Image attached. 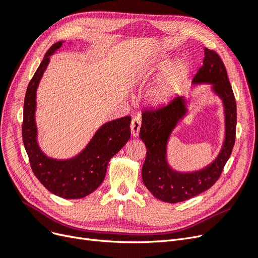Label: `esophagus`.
<instances>
[{
    "label": "esophagus",
    "mask_w": 258,
    "mask_h": 258,
    "mask_svg": "<svg viewBox=\"0 0 258 258\" xmlns=\"http://www.w3.org/2000/svg\"><path fill=\"white\" fill-rule=\"evenodd\" d=\"M141 117L139 116H135L134 118L131 120L130 123V128H131V135L134 137H138L139 136V132H140V128H141Z\"/></svg>",
    "instance_id": "34e87169"
}]
</instances>
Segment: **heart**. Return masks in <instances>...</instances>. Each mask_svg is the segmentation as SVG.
I'll return each instance as SVG.
<instances>
[{
  "instance_id": "obj_1",
  "label": "heart",
  "mask_w": 258,
  "mask_h": 258,
  "mask_svg": "<svg viewBox=\"0 0 258 258\" xmlns=\"http://www.w3.org/2000/svg\"><path fill=\"white\" fill-rule=\"evenodd\" d=\"M184 73L185 67L181 62H175L169 66L150 90L151 100L154 102H163L167 100L178 87Z\"/></svg>"
}]
</instances>
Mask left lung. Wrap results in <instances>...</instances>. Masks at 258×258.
Masks as SVG:
<instances>
[{"label":"left lung","instance_id":"8db88e82","mask_svg":"<svg viewBox=\"0 0 258 258\" xmlns=\"http://www.w3.org/2000/svg\"><path fill=\"white\" fill-rule=\"evenodd\" d=\"M194 84H213V90L225 106L226 136L216 159L207 168L191 173L176 172L167 162V142L177 121L186 113L185 100L175 97L169 103L144 110L140 138L146 146L142 168L143 183L154 196L169 204L185 201L212 187L220 178L236 141L237 104L223 60L205 48L204 64L194 76Z\"/></svg>","mask_w":258,"mask_h":258}]
</instances>
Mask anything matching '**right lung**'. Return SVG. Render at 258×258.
<instances>
[{"label":"right lung","instance_id":"1","mask_svg":"<svg viewBox=\"0 0 258 258\" xmlns=\"http://www.w3.org/2000/svg\"><path fill=\"white\" fill-rule=\"evenodd\" d=\"M62 43H54L30 81L23 104L22 141L34 175L50 192L64 199H80L95 191L103 182L108 161L130 139L131 117L104 123L76 157L57 160L46 156L37 144L35 123L36 89L51 54Z\"/></svg>","mask_w":258,"mask_h":258}]
</instances>
